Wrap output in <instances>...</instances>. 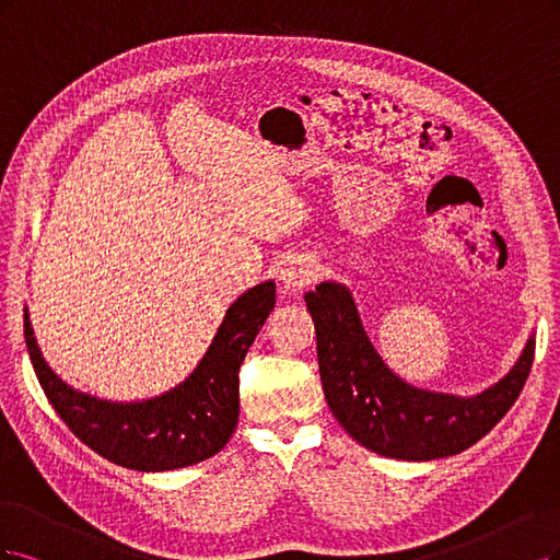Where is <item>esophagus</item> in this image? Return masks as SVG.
I'll return each mask as SVG.
<instances>
[{"instance_id":"34e87169","label":"esophagus","mask_w":560,"mask_h":560,"mask_svg":"<svg viewBox=\"0 0 560 560\" xmlns=\"http://www.w3.org/2000/svg\"><path fill=\"white\" fill-rule=\"evenodd\" d=\"M279 279L285 293H300L316 279V265L306 258H291L283 262Z\"/></svg>"}]
</instances>
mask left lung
Listing matches in <instances>:
<instances>
[{"instance_id":"1","label":"left lung","mask_w":560,"mask_h":560,"mask_svg":"<svg viewBox=\"0 0 560 560\" xmlns=\"http://www.w3.org/2000/svg\"><path fill=\"white\" fill-rule=\"evenodd\" d=\"M304 302L314 318L328 407L358 444L378 456L432 460L460 454L510 411L533 368L535 337L512 372L475 398L413 388L378 358L345 285L323 281Z\"/></svg>"}]
</instances>
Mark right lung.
Wrapping results in <instances>:
<instances>
[{"instance_id":"1","label":"right lung","mask_w":560,"mask_h":560,"mask_svg":"<svg viewBox=\"0 0 560 560\" xmlns=\"http://www.w3.org/2000/svg\"><path fill=\"white\" fill-rule=\"evenodd\" d=\"M265 281L232 302L200 365L184 384L141 402H109L69 388L37 347L25 310V341L48 402L102 458L139 472H165L219 454L240 421V368L275 310Z\"/></svg>"}]
</instances>
